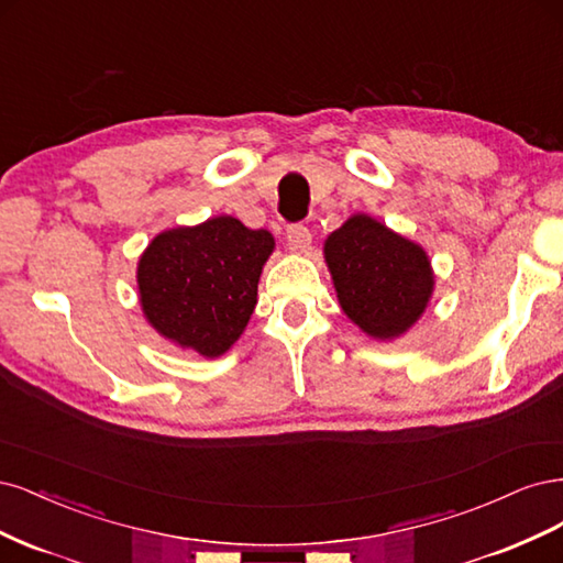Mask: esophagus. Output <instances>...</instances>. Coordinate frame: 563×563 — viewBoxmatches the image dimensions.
<instances>
[{
    "mask_svg": "<svg viewBox=\"0 0 563 563\" xmlns=\"http://www.w3.org/2000/svg\"><path fill=\"white\" fill-rule=\"evenodd\" d=\"M311 231H308V227L303 224H289L287 227V247L289 252H297V255H301V252H308L311 250Z\"/></svg>",
    "mask_w": 563,
    "mask_h": 563,
    "instance_id": "34e87169",
    "label": "esophagus"
}]
</instances>
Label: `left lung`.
Wrapping results in <instances>:
<instances>
[{
  "mask_svg": "<svg viewBox=\"0 0 563 563\" xmlns=\"http://www.w3.org/2000/svg\"><path fill=\"white\" fill-rule=\"evenodd\" d=\"M324 260L343 313L374 339L407 332L432 295L426 252L367 214H353L330 235Z\"/></svg>",
  "mask_w": 563,
  "mask_h": 563,
  "instance_id": "8db88e82",
  "label": "left lung"
}]
</instances>
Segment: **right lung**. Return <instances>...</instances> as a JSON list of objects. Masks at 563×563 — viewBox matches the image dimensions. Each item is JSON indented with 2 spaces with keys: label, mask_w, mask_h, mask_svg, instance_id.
I'll use <instances>...</instances> for the list:
<instances>
[{
  "label": "right lung",
  "mask_w": 563,
  "mask_h": 563,
  "mask_svg": "<svg viewBox=\"0 0 563 563\" xmlns=\"http://www.w3.org/2000/svg\"><path fill=\"white\" fill-rule=\"evenodd\" d=\"M274 235L235 217L158 233L137 266L142 311L166 339L206 357L227 353L255 311Z\"/></svg>",
  "instance_id": "right-lung-1"
}]
</instances>
